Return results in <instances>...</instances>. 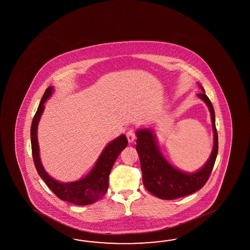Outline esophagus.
<instances>
[{
  "instance_id": "obj_1",
  "label": "esophagus",
  "mask_w": 250,
  "mask_h": 250,
  "mask_svg": "<svg viewBox=\"0 0 250 250\" xmlns=\"http://www.w3.org/2000/svg\"><path fill=\"white\" fill-rule=\"evenodd\" d=\"M127 141L129 143H132L133 141L135 140L136 138V133L134 131V129H128L127 132Z\"/></svg>"
}]
</instances>
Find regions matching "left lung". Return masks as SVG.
I'll list each match as a JSON object with an SVG mask.
<instances>
[{"mask_svg": "<svg viewBox=\"0 0 250 250\" xmlns=\"http://www.w3.org/2000/svg\"><path fill=\"white\" fill-rule=\"evenodd\" d=\"M201 89L202 93L197 96L209 107L214 142L210 158L197 172L186 173L172 167L161 154L153 132L148 129L137 131L136 148L141 164L144 185L151 194L161 199L172 200L195 193L205 186L211 175L217 156L218 134L213 106L202 86Z\"/></svg>", "mask_w": 250, "mask_h": 250, "instance_id": "obj_1", "label": "left lung"}]
</instances>
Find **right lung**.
<instances>
[{
	"label": "right lung",
	"mask_w": 250,
	"mask_h": 250,
	"mask_svg": "<svg viewBox=\"0 0 250 250\" xmlns=\"http://www.w3.org/2000/svg\"><path fill=\"white\" fill-rule=\"evenodd\" d=\"M52 92L53 87L49 86L44 92L38 111L33 118L30 136L34 164L39 176L45 182L48 188L56 195V197L78 206H87L96 202L106 193L109 185V175L112 166L119 154L127 146V139L125 135H122L109 144L104 149L93 170L84 179L68 183H62L53 180L51 176L48 175L41 164L37 134L38 123L44 108L43 104L51 96Z\"/></svg>",
	"instance_id": "obj_1"
}]
</instances>
